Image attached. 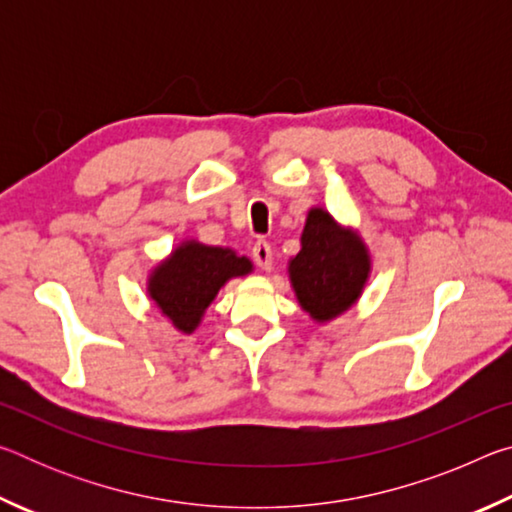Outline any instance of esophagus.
I'll list each match as a JSON object with an SVG mask.
<instances>
[{"mask_svg": "<svg viewBox=\"0 0 512 512\" xmlns=\"http://www.w3.org/2000/svg\"><path fill=\"white\" fill-rule=\"evenodd\" d=\"M253 259L255 264L262 268V271H271L273 268V250H271V244H266V241H255L253 246Z\"/></svg>", "mask_w": 512, "mask_h": 512, "instance_id": "1", "label": "esophagus"}]
</instances>
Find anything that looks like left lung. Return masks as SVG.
I'll list each match as a JSON object with an SVG mask.
<instances>
[{
    "label": "left lung",
    "instance_id": "obj_1",
    "mask_svg": "<svg viewBox=\"0 0 512 512\" xmlns=\"http://www.w3.org/2000/svg\"><path fill=\"white\" fill-rule=\"evenodd\" d=\"M372 271L366 241L341 225L325 207H311L300 237V253L289 259V280L302 311L329 323L361 298Z\"/></svg>",
    "mask_w": 512,
    "mask_h": 512
}]
</instances>
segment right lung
Here are the masks:
<instances>
[{"instance_id": "right-lung-1", "label": "right lung", "mask_w": 512, "mask_h": 512, "mask_svg": "<svg viewBox=\"0 0 512 512\" xmlns=\"http://www.w3.org/2000/svg\"><path fill=\"white\" fill-rule=\"evenodd\" d=\"M248 273H253V262L246 255L185 239L153 266L146 293L180 334H192L225 282Z\"/></svg>"}]
</instances>
